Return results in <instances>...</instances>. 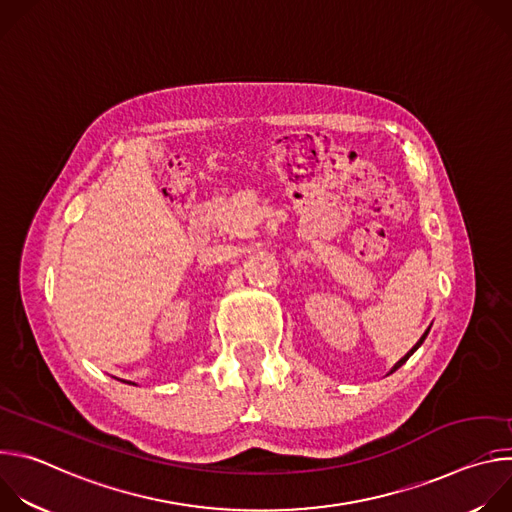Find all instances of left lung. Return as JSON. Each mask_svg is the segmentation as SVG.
<instances>
[{"mask_svg": "<svg viewBox=\"0 0 512 512\" xmlns=\"http://www.w3.org/2000/svg\"><path fill=\"white\" fill-rule=\"evenodd\" d=\"M427 332H429V328H427V330H425V332H423V336H421V338H419V342H417V344H415V346H413V348H411V350H409V352H407V354H405V356H403V358H401V360H399V362H397V364H395V367H393V369H391V373H395V371H397V369H399V367H401V364H403V362H407V358H409V356H411V354H413V352H415V350H417V348H419V346H421V344H423V340H425V336H427Z\"/></svg>", "mask_w": 512, "mask_h": 512, "instance_id": "obj_1", "label": "left lung"}]
</instances>
